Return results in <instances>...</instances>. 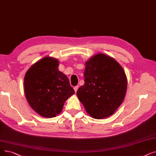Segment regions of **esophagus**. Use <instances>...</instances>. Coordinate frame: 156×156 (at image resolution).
<instances>
[{
  "label": "esophagus",
  "mask_w": 156,
  "mask_h": 156,
  "mask_svg": "<svg viewBox=\"0 0 156 156\" xmlns=\"http://www.w3.org/2000/svg\"><path fill=\"white\" fill-rule=\"evenodd\" d=\"M78 88H79L78 85H76V86H75V87H74V91H75V92H77L78 89Z\"/></svg>",
  "instance_id": "1"
}]
</instances>
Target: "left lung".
<instances>
[{"mask_svg":"<svg viewBox=\"0 0 156 156\" xmlns=\"http://www.w3.org/2000/svg\"><path fill=\"white\" fill-rule=\"evenodd\" d=\"M85 83L77 96L87 112L96 119L112 115L124 101L127 78L122 67L114 58L99 53L86 62Z\"/></svg>","mask_w":156,"mask_h":156,"instance_id":"obj_1","label":"left lung"}]
</instances>
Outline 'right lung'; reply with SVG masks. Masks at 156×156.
I'll return each instance as SVG.
<instances>
[{
	"mask_svg": "<svg viewBox=\"0 0 156 156\" xmlns=\"http://www.w3.org/2000/svg\"><path fill=\"white\" fill-rule=\"evenodd\" d=\"M58 60L44 57L34 64L24 78L25 97L32 109L47 118L56 117L74 94L69 80L58 71Z\"/></svg>",
	"mask_w": 156,
	"mask_h": 156,
	"instance_id": "add662e5",
	"label": "right lung"
}]
</instances>
